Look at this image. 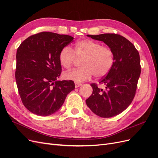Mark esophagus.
Here are the masks:
<instances>
[{"label": "esophagus", "instance_id": "esophagus-1", "mask_svg": "<svg viewBox=\"0 0 158 158\" xmlns=\"http://www.w3.org/2000/svg\"><path fill=\"white\" fill-rule=\"evenodd\" d=\"M82 84H81V83H78V82H75V87L76 88H78V87H80V86H81V85H82Z\"/></svg>", "mask_w": 158, "mask_h": 158}]
</instances>
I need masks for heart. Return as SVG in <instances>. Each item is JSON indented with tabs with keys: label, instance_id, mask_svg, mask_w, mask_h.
I'll use <instances>...</instances> for the list:
<instances>
[{
	"label": "heart",
	"instance_id": "heart-1",
	"mask_svg": "<svg viewBox=\"0 0 158 158\" xmlns=\"http://www.w3.org/2000/svg\"><path fill=\"white\" fill-rule=\"evenodd\" d=\"M76 56L78 58L84 57L83 67L67 72L64 77L78 83L89 80L94 75L98 78L106 76L111 70L114 61L113 51L109 47L91 40L79 41L73 50L69 47H64L59 54L60 64L66 69H71Z\"/></svg>",
	"mask_w": 158,
	"mask_h": 158
}]
</instances>
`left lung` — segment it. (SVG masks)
I'll return each mask as SVG.
<instances>
[{
    "label": "left lung",
    "instance_id": "left-lung-1",
    "mask_svg": "<svg viewBox=\"0 0 158 158\" xmlns=\"http://www.w3.org/2000/svg\"><path fill=\"white\" fill-rule=\"evenodd\" d=\"M104 42L113 51L111 70L99 84H92V94L85 100L88 107L97 115L109 118L120 114L130 106L136 94L141 67L139 52L131 41L115 33L87 35Z\"/></svg>",
    "mask_w": 158,
    "mask_h": 158
}]
</instances>
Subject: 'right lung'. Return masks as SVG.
<instances>
[{"instance_id": "1", "label": "right lung", "mask_w": 158, "mask_h": 158, "mask_svg": "<svg viewBox=\"0 0 158 158\" xmlns=\"http://www.w3.org/2000/svg\"><path fill=\"white\" fill-rule=\"evenodd\" d=\"M74 38L41 32L23 41L16 52L15 77L26 108L40 116L59 111L67 95L75 88L72 80H58L61 73L59 54Z\"/></svg>"}]
</instances>
